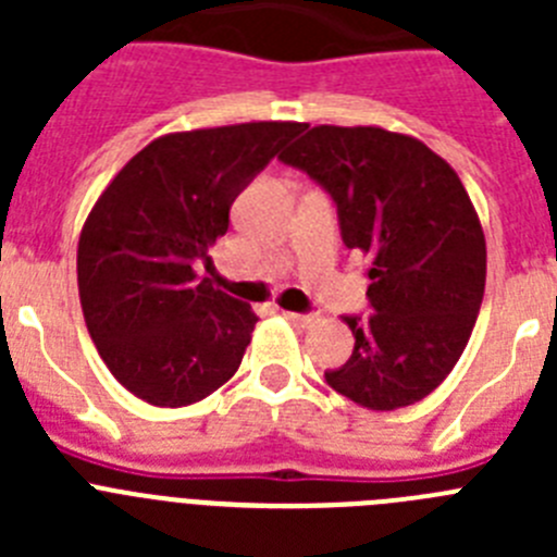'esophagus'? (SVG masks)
I'll use <instances>...</instances> for the list:
<instances>
[{
  "label": "esophagus",
  "instance_id": "obj_1",
  "mask_svg": "<svg viewBox=\"0 0 557 557\" xmlns=\"http://www.w3.org/2000/svg\"><path fill=\"white\" fill-rule=\"evenodd\" d=\"M284 318H287L293 326L298 329H309L314 323V314H301V312H284Z\"/></svg>",
  "mask_w": 557,
  "mask_h": 557
}]
</instances>
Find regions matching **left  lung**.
Returning <instances> with one entry per match:
<instances>
[{
	"instance_id": "obj_1",
	"label": "left lung",
	"mask_w": 557,
	"mask_h": 557,
	"mask_svg": "<svg viewBox=\"0 0 557 557\" xmlns=\"http://www.w3.org/2000/svg\"><path fill=\"white\" fill-rule=\"evenodd\" d=\"M337 203L343 243L368 262V321L329 387L387 412L430 396L469 346L485 293V234L469 191L424 141L376 125H318L278 156Z\"/></svg>"
}]
</instances>
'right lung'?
<instances>
[{"instance_id": "1", "label": "right lung", "mask_w": 557, "mask_h": 557, "mask_svg": "<svg viewBox=\"0 0 557 557\" xmlns=\"http://www.w3.org/2000/svg\"><path fill=\"white\" fill-rule=\"evenodd\" d=\"M301 122H243L166 133L113 175L77 243V289L97 351L125 391L186 407L236 373L256 312L198 259L228 231L236 195Z\"/></svg>"}]
</instances>
